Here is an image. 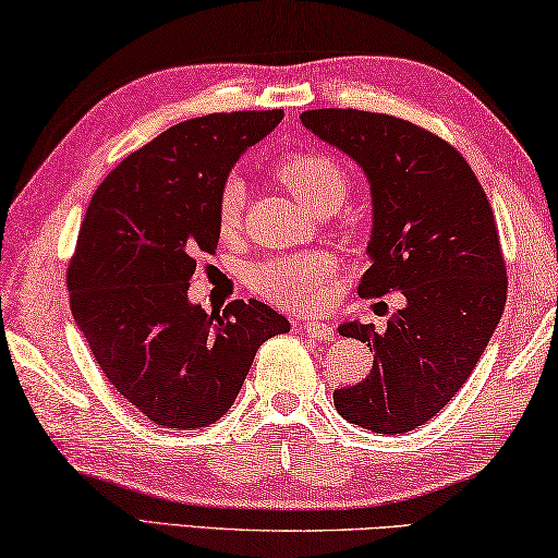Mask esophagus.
I'll list each match as a JSON object with an SVG mask.
<instances>
[{"mask_svg":"<svg viewBox=\"0 0 558 558\" xmlns=\"http://www.w3.org/2000/svg\"><path fill=\"white\" fill-rule=\"evenodd\" d=\"M302 329H305L310 339H317V341H333V337H337V329L322 322H305L302 324Z\"/></svg>","mask_w":558,"mask_h":558,"instance_id":"1","label":"esophagus"}]
</instances>
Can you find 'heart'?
I'll use <instances>...</instances> for the list:
<instances>
[{
	"label": "heart",
	"instance_id": "obj_1",
	"mask_svg": "<svg viewBox=\"0 0 558 558\" xmlns=\"http://www.w3.org/2000/svg\"><path fill=\"white\" fill-rule=\"evenodd\" d=\"M272 173L295 195L300 205L314 215L339 209L351 190L347 170L331 156L317 154V150H298V154L282 156ZM244 199L246 190L239 180H227L221 185L217 197V227L221 236H234L239 231ZM337 270V258L331 253L305 251L258 263L251 270V288L276 305L312 312L329 302Z\"/></svg>",
	"mask_w": 558,
	"mask_h": 558
}]
</instances>
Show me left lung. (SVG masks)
<instances>
[{
    "instance_id": "obj_1",
    "label": "left lung",
    "mask_w": 558,
    "mask_h": 558,
    "mask_svg": "<svg viewBox=\"0 0 558 558\" xmlns=\"http://www.w3.org/2000/svg\"><path fill=\"white\" fill-rule=\"evenodd\" d=\"M300 119L371 180L373 263L359 295L400 290L408 300L380 331L339 327L376 356L359 385L333 390V404L363 429L412 432L463 388L502 317L508 268L493 207L459 150L408 119L361 109H310Z\"/></svg>"
}]
</instances>
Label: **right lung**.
Returning <instances> with one entry per match:
<instances>
[{"mask_svg": "<svg viewBox=\"0 0 558 558\" xmlns=\"http://www.w3.org/2000/svg\"><path fill=\"white\" fill-rule=\"evenodd\" d=\"M282 109L180 121L105 178L68 263L70 310L117 392L166 429L225 417L260 343L290 322L258 300L190 305L199 253L219 244L217 197Z\"/></svg>", "mask_w": 558, "mask_h": 558, "instance_id": "obj_1", "label": "right lung"}]
</instances>
